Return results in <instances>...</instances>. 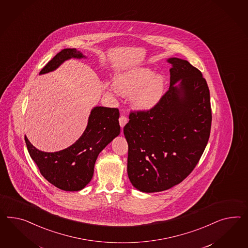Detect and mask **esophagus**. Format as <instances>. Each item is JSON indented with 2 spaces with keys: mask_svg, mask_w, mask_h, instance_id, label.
Instances as JSON below:
<instances>
[{
  "mask_svg": "<svg viewBox=\"0 0 248 248\" xmlns=\"http://www.w3.org/2000/svg\"><path fill=\"white\" fill-rule=\"evenodd\" d=\"M128 123V118L125 115H121L119 118V124H120L121 128L124 127V125Z\"/></svg>",
  "mask_w": 248,
  "mask_h": 248,
  "instance_id": "34e87169",
  "label": "esophagus"
}]
</instances>
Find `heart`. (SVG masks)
<instances>
[{
	"label": "heart",
	"instance_id": "b5f03b06",
	"mask_svg": "<svg viewBox=\"0 0 248 248\" xmlns=\"http://www.w3.org/2000/svg\"><path fill=\"white\" fill-rule=\"evenodd\" d=\"M114 88L124 96L133 98L134 107L146 111L155 107L164 93L165 80L148 67H138L114 77Z\"/></svg>",
	"mask_w": 248,
	"mask_h": 248
}]
</instances>
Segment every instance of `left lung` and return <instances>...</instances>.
<instances>
[{
	"mask_svg": "<svg viewBox=\"0 0 248 248\" xmlns=\"http://www.w3.org/2000/svg\"><path fill=\"white\" fill-rule=\"evenodd\" d=\"M167 61L172 66L169 90L152 109L132 112L124 127L129 180L146 193L166 190L187 178L210 134L207 81L188 61L178 58Z\"/></svg>",
	"mask_w": 248,
	"mask_h": 248,
	"instance_id": "8db88e82",
	"label": "left lung"
}]
</instances>
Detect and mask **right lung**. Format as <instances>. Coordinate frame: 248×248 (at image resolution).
Masks as SVG:
<instances>
[{"label": "right lung", "mask_w": 248, "mask_h": 248, "mask_svg": "<svg viewBox=\"0 0 248 248\" xmlns=\"http://www.w3.org/2000/svg\"><path fill=\"white\" fill-rule=\"evenodd\" d=\"M86 58L76 48H64L48 61L40 75L54 71L70 59ZM119 110L95 107L88 117L87 128L75 143L55 153L34 147L25 136L29 154L41 175L55 187L66 191H78L90 182L98 154L120 134Z\"/></svg>", "instance_id": "1"}]
</instances>
